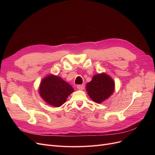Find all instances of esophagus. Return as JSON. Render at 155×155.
Here are the masks:
<instances>
[{
	"instance_id": "1",
	"label": "esophagus",
	"mask_w": 155,
	"mask_h": 155,
	"mask_svg": "<svg viewBox=\"0 0 155 155\" xmlns=\"http://www.w3.org/2000/svg\"><path fill=\"white\" fill-rule=\"evenodd\" d=\"M85 87V85L84 84H82V85H77V88L78 90H84Z\"/></svg>"
}]
</instances>
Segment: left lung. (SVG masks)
Returning a JSON list of instances; mask_svg holds the SVG:
<instances>
[{
    "mask_svg": "<svg viewBox=\"0 0 155 155\" xmlns=\"http://www.w3.org/2000/svg\"><path fill=\"white\" fill-rule=\"evenodd\" d=\"M86 90L89 97L97 103L108 99L114 90V80L105 73L94 75L87 84Z\"/></svg>",
    "mask_w": 155,
    "mask_h": 155,
    "instance_id": "left-lung-1",
    "label": "left lung"
}]
</instances>
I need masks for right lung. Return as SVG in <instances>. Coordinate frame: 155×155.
Wrapping results in <instances>:
<instances>
[{
  "instance_id": "1",
  "label": "right lung",
  "mask_w": 155,
  "mask_h": 155,
  "mask_svg": "<svg viewBox=\"0 0 155 155\" xmlns=\"http://www.w3.org/2000/svg\"><path fill=\"white\" fill-rule=\"evenodd\" d=\"M73 92V87L61 78L53 75L45 78L39 87L41 97L48 104L60 107Z\"/></svg>"
}]
</instances>
